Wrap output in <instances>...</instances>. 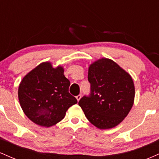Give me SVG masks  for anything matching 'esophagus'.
<instances>
[{
  "mask_svg": "<svg viewBox=\"0 0 159 159\" xmlns=\"http://www.w3.org/2000/svg\"><path fill=\"white\" fill-rule=\"evenodd\" d=\"M81 94L78 95V96H76V98H77L78 102H79V100H80V99H81Z\"/></svg>",
  "mask_w": 159,
  "mask_h": 159,
  "instance_id": "obj_1",
  "label": "esophagus"
}]
</instances>
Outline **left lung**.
Instances as JSON below:
<instances>
[{"mask_svg":"<svg viewBox=\"0 0 159 159\" xmlns=\"http://www.w3.org/2000/svg\"><path fill=\"white\" fill-rule=\"evenodd\" d=\"M90 93L78 105L87 120L100 129H111L127 116L134 99L131 75L114 61L102 58L89 67Z\"/></svg>","mask_w":159,"mask_h":159,"instance_id":"obj_1","label":"left lung"}]
</instances>
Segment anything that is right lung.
Here are the masks:
<instances>
[{
  "mask_svg": "<svg viewBox=\"0 0 159 159\" xmlns=\"http://www.w3.org/2000/svg\"><path fill=\"white\" fill-rule=\"evenodd\" d=\"M61 66L53 68L49 62L40 63L23 78L19 87V100L25 115L44 127L64 118L69 107L78 102L69 93L70 81Z\"/></svg>",
  "mask_w": 159,
  "mask_h": 159,
  "instance_id": "right-lung-1",
  "label": "right lung"
}]
</instances>
